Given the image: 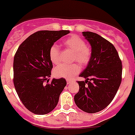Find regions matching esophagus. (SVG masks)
Instances as JSON below:
<instances>
[{
  "label": "esophagus",
  "mask_w": 135,
  "mask_h": 135,
  "mask_svg": "<svg viewBox=\"0 0 135 135\" xmlns=\"http://www.w3.org/2000/svg\"><path fill=\"white\" fill-rule=\"evenodd\" d=\"M72 82H73V80H70V79H67V80H66V83H67V85H70Z\"/></svg>",
  "instance_id": "obj_1"
}]
</instances>
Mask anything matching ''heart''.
<instances>
[{
    "label": "heart",
    "mask_w": 135,
    "mask_h": 135,
    "mask_svg": "<svg viewBox=\"0 0 135 135\" xmlns=\"http://www.w3.org/2000/svg\"><path fill=\"white\" fill-rule=\"evenodd\" d=\"M64 45L73 52V61L76 60L82 66H86L91 59V49L86 42L78 35H73L64 41ZM49 57L53 64H58L60 60V50L56 45L51 46L49 50ZM80 70L78 64L70 65H60L54 69V75L57 78L71 79Z\"/></svg>",
    "instance_id": "heart-1"
}]
</instances>
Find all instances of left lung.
<instances>
[{
    "label": "left lung",
    "mask_w": 135,
    "mask_h": 135,
    "mask_svg": "<svg viewBox=\"0 0 135 135\" xmlns=\"http://www.w3.org/2000/svg\"><path fill=\"white\" fill-rule=\"evenodd\" d=\"M91 46L90 62L79 76L75 104L83 111L95 113L105 109L114 99L122 80V62L113 44L98 34L83 32Z\"/></svg>",
    "instance_id": "left-lung-1"
}]
</instances>
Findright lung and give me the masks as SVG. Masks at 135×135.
<instances>
[{
  "instance_id": "add662e5",
  "label": "right lung",
  "mask_w": 135,
  "mask_h": 135,
  "mask_svg": "<svg viewBox=\"0 0 135 135\" xmlns=\"http://www.w3.org/2000/svg\"><path fill=\"white\" fill-rule=\"evenodd\" d=\"M69 31H41L29 36L14 57V85L25 107L36 114H45L57 105L66 86L63 78L49 83L52 63L49 57L52 45Z\"/></svg>"
}]
</instances>
